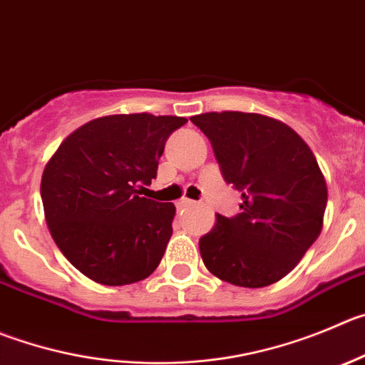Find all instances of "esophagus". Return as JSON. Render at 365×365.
<instances>
[{"mask_svg": "<svg viewBox=\"0 0 365 365\" xmlns=\"http://www.w3.org/2000/svg\"><path fill=\"white\" fill-rule=\"evenodd\" d=\"M194 205V200L189 198H182L178 202V209H187V207H192Z\"/></svg>", "mask_w": 365, "mask_h": 365, "instance_id": "34e87169", "label": "esophagus"}]
</instances>
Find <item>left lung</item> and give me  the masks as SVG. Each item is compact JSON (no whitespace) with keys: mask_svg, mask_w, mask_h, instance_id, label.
Wrapping results in <instances>:
<instances>
[{"mask_svg":"<svg viewBox=\"0 0 365 365\" xmlns=\"http://www.w3.org/2000/svg\"><path fill=\"white\" fill-rule=\"evenodd\" d=\"M210 140L241 212L217 214L200 240L207 270L243 288L290 274L324 225L328 185L315 155L284 122L259 113L210 111L190 117Z\"/></svg>","mask_w":365,"mask_h":365,"instance_id":"obj_1","label":"left lung"}]
</instances>
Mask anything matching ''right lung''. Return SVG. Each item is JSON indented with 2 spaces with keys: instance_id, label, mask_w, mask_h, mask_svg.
I'll return each mask as SVG.
<instances>
[{
  "instance_id": "add662e5",
  "label": "right lung",
  "mask_w": 365,
  "mask_h": 365,
  "mask_svg": "<svg viewBox=\"0 0 365 365\" xmlns=\"http://www.w3.org/2000/svg\"><path fill=\"white\" fill-rule=\"evenodd\" d=\"M185 117L106 115L61 142L44 165L41 198L53 241L81 274L106 286L149 277L173 236L176 207L140 196L167 136Z\"/></svg>"
}]
</instances>
